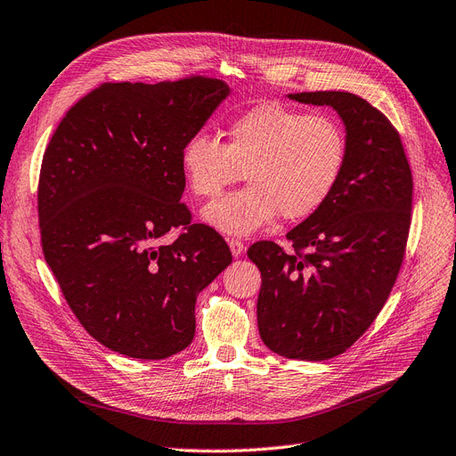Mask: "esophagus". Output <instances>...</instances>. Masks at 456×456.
Here are the masks:
<instances>
[{
    "label": "esophagus",
    "mask_w": 456,
    "mask_h": 456,
    "mask_svg": "<svg viewBox=\"0 0 456 456\" xmlns=\"http://www.w3.org/2000/svg\"><path fill=\"white\" fill-rule=\"evenodd\" d=\"M229 248H231L232 256H240L244 253V249H246L244 242H240V240H229Z\"/></svg>",
    "instance_id": "1"
}]
</instances>
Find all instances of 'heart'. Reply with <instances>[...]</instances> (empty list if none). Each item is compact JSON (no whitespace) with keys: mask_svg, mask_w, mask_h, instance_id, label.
<instances>
[{"mask_svg":"<svg viewBox=\"0 0 456 456\" xmlns=\"http://www.w3.org/2000/svg\"><path fill=\"white\" fill-rule=\"evenodd\" d=\"M227 143L197 132L181 151V169L197 197H216L240 179L248 188L203 208L201 217L227 236H249L283 214L300 220L338 188L346 162V135L328 115L261 104L229 123Z\"/></svg>","mask_w":456,"mask_h":456,"instance_id":"obj_1","label":"heart"}]
</instances>
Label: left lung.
Segmentation results:
<instances>
[{
	"instance_id": "1",
	"label": "left lung",
	"mask_w": 456,
	"mask_h": 456,
	"mask_svg": "<svg viewBox=\"0 0 456 456\" xmlns=\"http://www.w3.org/2000/svg\"><path fill=\"white\" fill-rule=\"evenodd\" d=\"M287 96L338 111L346 162L330 200L289 231L296 253L256 242L248 256L263 277V343L289 360L322 362L352 346L382 311L403 265L413 183L397 130L363 98L345 91Z\"/></svg>"
}]
</instances>
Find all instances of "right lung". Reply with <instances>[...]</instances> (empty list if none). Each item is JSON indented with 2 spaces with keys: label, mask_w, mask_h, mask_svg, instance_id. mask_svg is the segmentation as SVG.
<instances>
[{
  "label": "right lung",
  "mask_w": 456,
  "mask_h": 456,
  "mask_svg": "<svg viewBox=\"0 0 456 456\" xmlns=\"http://www.w3.org/2000/svg\"><path fill=\"white\" fill-rule=\"evenodd\" d=\"M229 94L201 76L104 84L52 135L38 181L45 259L76 319L113 352L164 360L184 350L197 296L232 261L181 203L183 145ZM173 226L185 232L158 247Z\"/></svg>",
  "instance_id": "obj_1"
}]
</instances>
